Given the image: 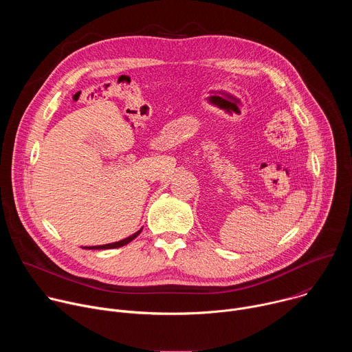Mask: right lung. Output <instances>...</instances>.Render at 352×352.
Wrapping results in <instances>:
<instances>
[{"mask_svg":"<svg viewBox=\"0 0 352 352\" xmlns=\"http://www.w3.org/2000/svg\"><path fill=\"white\" fill-rule=\"evenodd\" d=\"M140 231H142V228L138 231V232H135V234H132L131 236H128V238H125V239H122V241H118V242H114V243H106V245H98V246H87V249H111V248H120V246H124V245H126V243H129L131 241H133L139 234H140Z\"/></svg>","mask_w":352,"mask_h":352,"instance_id":"add662e5","label":"right lung"}]
</instances>
